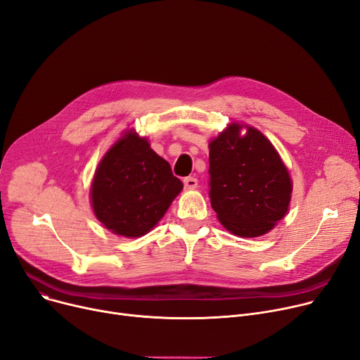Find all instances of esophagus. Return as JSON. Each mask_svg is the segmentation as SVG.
Listing matches in <instances>:
<instances>
[{
    "mask_svg": "<svg viewBox=\"0 0 360 360\" xmlns=\"http://www.w3.org/2000/svg\"><path fill=\"white\" fill-rule=\"evenodd\" d=\"M197 185H198V181L194 176H188L184 179V186L186 190H194V188H197Z\"/></svg>",
    "mask_w": 360,
    "mask_h": 360,
    "instance_id": "1",
    "label": "esophagus"
}]
</instances>
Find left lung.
<instances>
[{"label": "left lung", "mask_w": 360, "mask_h": 360, "mask_svg": "<svg viewBox=\"0 0 360 360\" xmlns=\"http://www.w3.org/2000/svg\"><path fill=\"white\" fill-rule=\"evenodd\" d=\"M232 122L210 141V202L231 233L257 238L285 217L292 181L270 140L252 127Z\"/></svg>", "instance_id": "1"}]
</instances>
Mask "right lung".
Masks as SVG:
<instances>
[{"instance_id":"obj_1","label":"right lung","mask_w":360,"mask_h":360,"mask_svg":"<svg viewBox=\"0 0 360 360\" xmlns=\"http://www.w3.org/2000/svg\"><path fill=\"white\" fill-rule=\"evenodd\" d=\"M182 188L170 165L131 129L101 160L90 197L93 212L106 229L139 238L155 228Z\"/></svg>"}]
</instances>
